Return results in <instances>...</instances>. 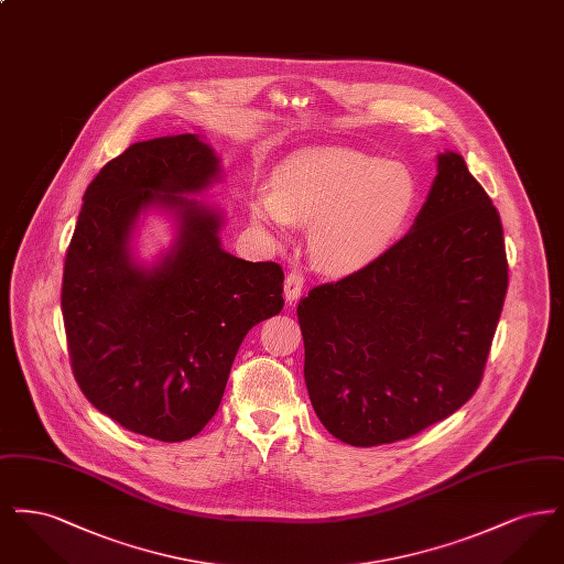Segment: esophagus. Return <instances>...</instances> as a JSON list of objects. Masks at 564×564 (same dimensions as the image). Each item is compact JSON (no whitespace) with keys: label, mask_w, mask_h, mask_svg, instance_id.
<instances>
[{"label":"esophagus","mask_w":564,"mask_h":564,"mask_svg":"<svg viewBox=\"0 0 564 564\" xmlns=\"http://www.w3.org/2000/svg\"><path fill=\"white\" fill-rule=\"evenodd\" d=\"M283 290H285V300L292 304L295 302L300 294H302V290H304V276L297 272V270H292V272H288V276H285V285H283Z\"/></svg>","instance_id":"34e87169"}]
</instances>
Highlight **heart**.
Instances as JSON below:
<instances>
[{
  "instance_id": "heart-1",
  "label": "heart",
  "mask_w": 564,
  "mask_h": 564,
  "mask_svg": "<svg viewBox=\"0 0 564 564\" xmlns=\"http://www.w3.org/2000/svg\"><path fill=\"white\" fill-rule=\"evenodd\" d=\"M416 203V175L402 162L327 145L283 162L272 192L253 196L251 217L279 239H288L294 221L311 224L313 262L347 274L391 247Z\"/></svg>"
}]
</instances>
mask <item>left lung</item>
I'll return each mask as SVG.
<instances>
[{
	"label": "left lung",
	"mask_w": 564,
	"mask_h": 564,
	"mask_svg": "<svg viewBox=\"0 0 564 564\" xmlns=\"http://www.w3.org/2000/svg\"><path fill=\"white\" fill-rule=\"evenodd\" d=\"M506 292L499 214L446 150L403 239L297 304L304 380L323 427L368 448L451 416L482 380Z\"/></svg>",
	"instance_id": "1"
}]
</instances>
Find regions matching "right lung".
<instances>
[{
	"label": "right lung",
	"instance_id": "add662e5",
	"mask_svg": "<svg viewBox=\"0 0 564 564\" xmlns=\"http://www.w3.org/2000/svg\"><path fill=\"white\" fill-rule=\"evenodd\" d=\"M221 180L198 134L133 143L84 192L61 308L82 393L124 430L184 442L221 402L247 332L283 308V269L224 251L221 209L194 198ZM161 210L176 239L152 264L132 249Z\"/></svg>",
	"mask_w": 564,
	"mask_h": 564
}]
</instances>
